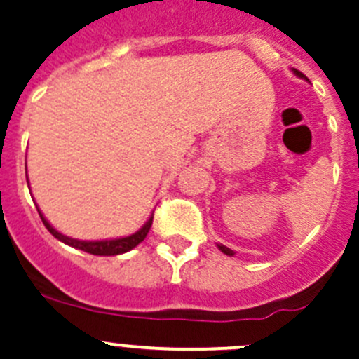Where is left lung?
<instances>
[{
	"label": "left lung",
	"instance_id": "8db88e82",
	"mask_svg": "<svg viewBox=\"0 0 359 359\" xmlns=\"http://www.w3.org/2000/svg\"><path fill=\"white\" fill-rule=\"evenodd\" d=\"M293 73H295L297 76H299V78H305V74H304V73H300L299 69H293ZM218 248H219V251H222V253L229 255V257H232V255H233V251H232V250H229V248H226V246H223V244H218Z\"/></svg>",
	"mask_w": 359,
	"mask_h": 359
}]
</instances>
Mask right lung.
I'll list each match as a JSON object with an SVG mask.
<instances>
[{
	"mask_svg": "<svg viewBox=\"0 0 359 359\" xmlns=\"http://www.w3.org/2000/svg\"><path fill=\"white\" fill-rule=\"evenodd\" d=\"M38 212H40V218L41 222H43V225L47 226V230L55 237V239H59L60 243L67 244V246H73L76 248V250L85 251V253L99 255V257H113V255H122V253H127V251H130L133 248H136L144 237H147V233L150 232L151 223H154V212H151L150 219H148V222L144 223L136 233H133V236L120 237V239H108V241H80V239H71V237L62 236V233L57 232V230H55L54 226L45 219V216L41 215L40 209H38Z\"/></svg>",
	"mask_w": 359,
	"mask_h": 359,
	"instance_id": "add662e5",
	"label": "right lung"
}]
</instances>
